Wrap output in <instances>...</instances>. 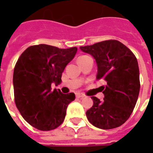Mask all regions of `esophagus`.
Masks as SVG:
<instances>
[{
  "label": "esophagus",
  "mask_w": 153,
  "mask_h": 153,
  "mask_svg": "<svg viewBox=\"0 0 153 153\" xmlns=\"http://www.w3.org/2000/svg\"><path fill=\"white\" fill-rule=\"evenodd\" d=\"M84 97H85V96H84V94H80V93L76 94V98H84Z\"/></svg>",
  "instance_id": "esophagus-1"
}]
</instances>
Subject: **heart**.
<instances>
[{
    "label": "heart",
    "mask_w": 153,
    "mask_h": 153,
    "mask_svg": "<svg viewBox=\"0 0 153 153\" xmlns=\"http://www.w3.org/2000/svg\"><path fill=\"white\" fill-rule=\"evenodd\" d=\"M82 57H85V56H81V57H79V59H80V58H82Z\"/></svg>",
    "instance_id": "heart-1"
}]
</instances>
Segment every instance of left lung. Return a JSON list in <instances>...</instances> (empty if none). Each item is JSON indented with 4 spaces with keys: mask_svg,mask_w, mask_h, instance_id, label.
<instances>
[{
    "mask_svg": "<svg viewBox=\"0 0 153 153\" xmlns=\"http://www.w3.org/2000/svg\"><path fill=\"white\" fill-rule=\"evenodd\" d=\"M80 49L95 59L97 79L106 82L105 86H102L103 101L91 97L94 104L86 111V117L94 126L102 129L121 126L130 117L140 92L137 58L117 40H105Z\"/></svg>",
    "mask_w": 153,
    "mask_h": 153,
    "instance_id": "obj_1",
    "label": "left lung"
}]
</instances>
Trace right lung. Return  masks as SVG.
Wrapping results in <instances>:
<instances>
[{"label":"right lung","mask_w":153,"mask_h":153,"mask_svg":"<svg viewBox=\"0 0 153 153\" xmlns=\"http://www.w3.org/2000/svg\"><path fill=\"white\" fill-rule=\"evenodd\" d=\"M76 47L60 49L39 44L27 48L16 63L13 89L16 105L25 121L42 131L55 129L63 122L74 93L51 91L61 83L62 73L74 59Z\"/></svg>","instance_id":"obj_1"}]
</instances>
